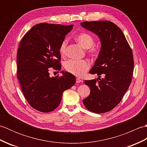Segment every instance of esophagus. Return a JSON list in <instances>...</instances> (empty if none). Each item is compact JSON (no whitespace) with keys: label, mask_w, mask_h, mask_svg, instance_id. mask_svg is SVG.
<instances>
[{"label":"esophagus","mask_w":147,"mask_h":147,"mask_svg":"<svg viewBox=\"0 0 147 147\" xmlns=\"http://www.w3.org/2000/svg\"><path fill=\"white\" fill-rule=\"evenodd\" d=\"M76 82L78 83H81V82H83V80L78 78H77L76 79Z\"/></svg>","instance_id":"esophagus-1"}]
</instances>
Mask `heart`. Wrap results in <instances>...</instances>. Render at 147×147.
Masks as SVG:
<instances>
[{"mask_svg":"<svg viewBox=\"0 0 147 147\" xmlns=\"http://www.w3.org/2000/svg\"><path fill=\"white\" fill-rule=\"evenodd\" d=\"M75 39L78 43L82 45L84 49H88V52L92 57L98 55L100 48L94 45V38L87 33H81L76 35ZM67 45V40H62L59 47V53L62 56L65 55ZM64 68L69 73L77 76H82L90 68L89 62L86 60H74L69 59L64 63Z\"/></svg>","mask_w":147,"mask_h":147,"instance_id":"1","label":"heart"}]
</instances>
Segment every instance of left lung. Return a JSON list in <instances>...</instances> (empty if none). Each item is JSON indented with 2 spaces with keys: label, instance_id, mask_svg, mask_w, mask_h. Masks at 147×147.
<instances>
[{
  "label": "left lung",
  "instance_id": "obj_1",
  "mask_svg": "<svg viewBox=\"0 0 147 147\" xmlns=\"http://www.w3.org/2000/svg\"><path fill=\"white\" fill-rule=\"evenodd\" d=\"M81 25L96 34L101 42L98 58L89 72L98 78L85 81L90 93L83 104L94 113H105L118 105L129 88L134 69L133 52L123 32L112 22L85 21Z\"/></svg>",
  "mask_w": 147,
  "mask_h": 147
}]
</instances>
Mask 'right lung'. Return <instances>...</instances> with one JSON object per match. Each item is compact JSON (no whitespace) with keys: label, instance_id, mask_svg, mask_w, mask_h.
Listing matches in <instances>:
<instances>
[{"label":"right lung","instance_id":"right-lung-1","mask_svg":"<svg viewBox=\"0 0 147 147\" xmlns=\"http://www.w3.org/2000/svg\"><path fill=\"white\" fill-rule=\"evenodd\" d=\"M73 24L40 23L22 38L17 54V78L24 97L32 107L42 112L53 111L60 104L62 93L76 82L75 76L50 77L51 68L60 71L59 47Z\"/></svg>","mask_w":147,"mask_h":147}]
</instances>
